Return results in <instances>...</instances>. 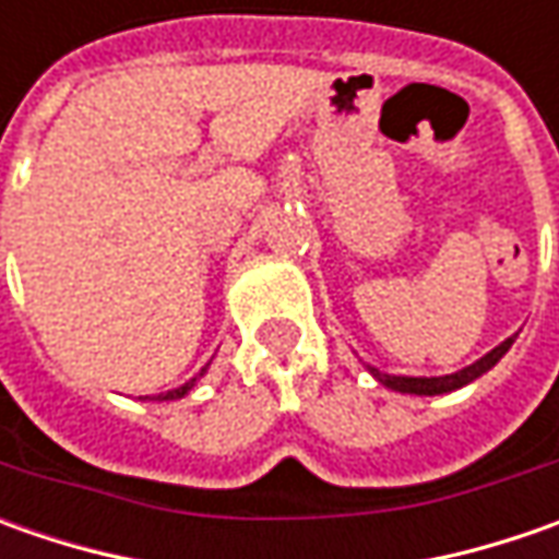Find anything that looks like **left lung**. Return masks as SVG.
Here are the masks:
<instances>
[{
  "mask_svg": "<svg viewBox=\"0 0 559 559\" xmlns=\"http://www.w3.org/2000/svg\"><path fill=\"white\" fill-rule=\"evenodd\" d=\"M513 338L516 335H510L504 338L501 345H495L488 355H483L479 360H473L469 367H463L457 373H444V376H395V373H382V370H376L370 364H364L370 376H373L379 385H385V389H392V392H401V395H448V392H457L463 385H469L473 379H479L483 373H488L501 357L510 352V345H513Z\"/></svg>",
  "mask_w": 559,
  "mask_h": 559,
  "instance_id": "1",
  "label": "left lung"
}]
</instances>
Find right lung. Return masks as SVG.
Masks as SVG:
<instances>
[{"label":"right lung","mask_w":559,"mask_h":559,"mask_svg":"<svg viewBox=\"0 0 559 559\" xmlns=\"http://www.w3.org/2000/svg\"><path fill=\"white\" fill-rule=\"evenodd\" d=\"M204 373H207V367H202V373L192 376V379H189L186 385H180V389H170V392H162V395H145L142 401H180V397H186L192 389H195V382H199Z\"/></svg>","instance_id":"1"}]
</instances>
